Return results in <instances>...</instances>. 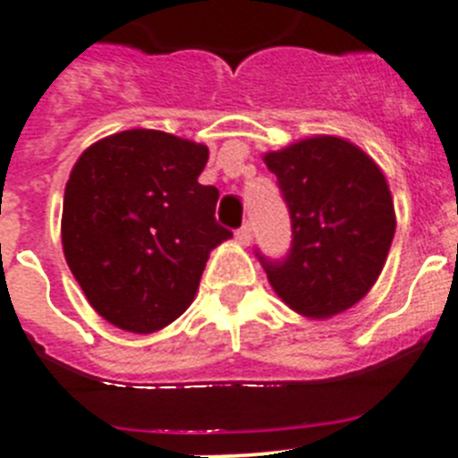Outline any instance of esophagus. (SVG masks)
<instances>
[{"label": "esophagus", "instance_id": "34e87169", "mask_svg": "<svg viewBox=\"0 0 458 458\" xmlns=\"http://www.w3.org/2000/svg\"><path fill=\"white\" fill-rule=\"evenodd\" d=\"M237 242L242 246H249L250 242H253V228H250V224L242 225V228L237 230Z\"/></svg>", "mask_w": 458, "mask_h": 458}]
</instances>
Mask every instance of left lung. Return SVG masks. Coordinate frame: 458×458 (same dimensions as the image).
Instances as JSON below:
<instances>
[{"mask_svg":"<svg viewBox=\"0 0 458 458\" xmlns=\"http://www.w3.org/2000/svg\"><path fill=\"white\" fill-rule=\"evenodd\" d=\"M265 164L292 219L285 259L259 255L276 294L303 317L328 319L372 290L394 237V205L381 168L340 137L303 139Z\"/></svg>","mask_w":458,"mask_h":458,"instance_id":"obj_1","label":"left lung"}]
</instances>
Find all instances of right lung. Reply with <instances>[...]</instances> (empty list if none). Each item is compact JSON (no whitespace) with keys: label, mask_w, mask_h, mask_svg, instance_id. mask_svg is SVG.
Returning a JSON list of instances; mask_svg holds the SVG:
<instances>
[{"label":"right lung","mask_w":458,"mask_h":458,"mask_svg":"<svg viewBox=\"0 0 458 458\" xmlns=\"http://www.w3.org/2000/svg\"><path fill=\"white\" fill-rule=\"evenodd\" d=\"M203 143L125 130L86 148L65 184L61 242L86 299L109 324L155 333L199 292L209 250L233 237L214 219L219 189L199 175Z\"/></svg>","instance_id":"1"}]
</instances>
